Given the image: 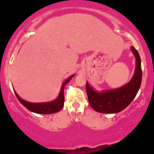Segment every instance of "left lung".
<instances>
[{
	"label": "left lung",
	"mask_w": 154,
	"mask_h": 154,
	"mask_svg": "<svg viewBox=\"0 0 154 154\" xmlns=\"http://www.w3.org/2000/svg\"><path fill=\"white\" fill-rule=\"evenodd\" d=\"M131 50L135 57V69L132 79L128 83L119 88L98 92L87 82L89 103L97 112L108 114L119 112L125 109L136 96L142 82L141 60L133 46H131Z\"/></svg>",
	"instance_id": "1"
}]
</instances>
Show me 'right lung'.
<instances>
[{
	"instance_id": "1",
	"label": "right lung",
	"mask_w": 154,
	"mask_h": 154,
	"mask_svg": "<svg viewBox=\"0 0 154 154\" xmlns=\"http://www.w3.org/2000/svg\"><path fill=\"white\" fill-rule=\"evenodd\" d=\"M73 75H72L70 77H69L67 79L62 83L58 96L55 100L52 101L48 102H43V103H31V102L26 101L25 100L22 99L17 93L14 91L15 94H16L17 99L20 101L23 106H25L26 108L31 112L37 113V114H44L48 115L53 114V113H56L59 112L64 106V88L66 84L70 81V80L73 77Z\"/></svg>"
}]
</instances>
